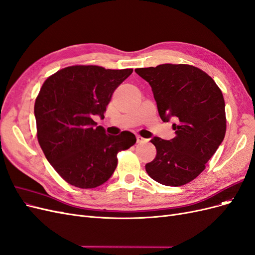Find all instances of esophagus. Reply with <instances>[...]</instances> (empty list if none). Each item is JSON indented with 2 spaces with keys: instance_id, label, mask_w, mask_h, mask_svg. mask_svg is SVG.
<instances>
[{
  "instance_id": "1",
  "label": "esophagus",
  "mask_w": 255,
  "mask_h": 255,
  "mask_svg": "<svg viewBox=\"0 0 255 255\" xmlns=\"http://www.w3.org/2000/svg\"><path fill=\"white\" fill-rule=\"evenodd\" d=\"M145 141H146V139L144 137H142L141 135H136V142L137 143H143Z\"/></svg>"
}]
</instances>
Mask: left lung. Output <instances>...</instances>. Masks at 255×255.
<instances>
[{
	"instance_id": "obj_1",
	"label": "left lung",
	"mask_w": 255,
	"mask_h": 255,
	"mask_svg": "<svg viewBox=\"0 0 255 255\" xmlns=\"http://www.w3.org/2000/svg\"><path fill=\"white\" fill-rule=\"evenodd\" d=\"M135 72L149 83L159 116L176 136L153 137L157 154L145 169L163 185L181 186L198 177L224 141L227 129L223 92L211 76L190 64L164 63Z\"/></svg>"
}]
</instances>
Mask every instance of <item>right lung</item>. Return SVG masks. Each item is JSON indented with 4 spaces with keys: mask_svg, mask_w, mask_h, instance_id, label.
<instances>
[{
    "mask_svg": "<svg viewBox=\"0 0 255 255\" xmlns=\"http://www.w3.org/2000/svg\"><path fill=\"white\" fill-rule=\"evenodd\" d=\"M132 69L72 65L47 77L35 102L37 138L45 158L69 184L94 188L108 180L118 153L133 146L135 135L105 133L94 116L104 113L116 89Z\"/></svg>",
    "mask_w": 255,
    "mask_h": 255,
    "instance_id": "1",
    "label": "right lung"
}]
</instances>
